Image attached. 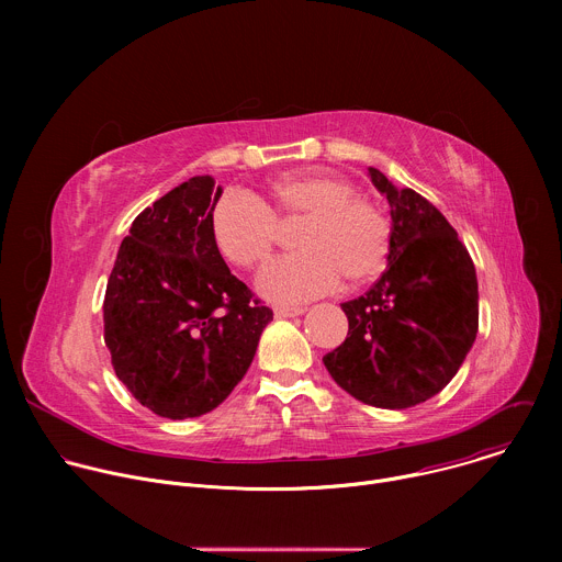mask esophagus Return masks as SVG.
<instances>
[{
    "mask_svg": "<svg viewBox=\"0 0 562 562\" xmlns=\"http://www.w3.org/2000/svg\"><path fill=\"white\" fill-rule=\"evenodd\" d=\"M306 308H302V306H276V317H297V315H302Z\"/></svg>",
    "mask_w": 562,
    "mask_h": 562,
    "instance_id": "esophagus-1",
    "label": "esophagus"
}]
</instances>
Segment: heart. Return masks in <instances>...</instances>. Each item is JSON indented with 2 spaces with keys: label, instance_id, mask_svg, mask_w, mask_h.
Listing matches in <instances>:
<instances>
[{
  "label": "heart",
  "instance_id": "heart-1",
  "mask_svg": "<svg viewBox=\"0 0 562 562\" xmlns=\"http://www.w3.org/2000/svg\"><path fill=\"white\" fill-rule=\"evenodd\" d=\"M297 254L273 260L258 289L276 302H304L349 282L375 278L389 256L391 228L384 213L356 198V187L331 173H293L278 178L265 204L243 193L217 200L211 233L217 251L235 267L254 269L276 249L280 224L300 222Z\"/></svg>",
  "mask_w": 562,
  "mask_h": 562
}]
</instances>
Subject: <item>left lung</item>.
<instances>
[{
	"label": "left lung",
	"instance_id": "obj_1",
	"mask_svg": "<svg viewBox=\"0 0 562 562\" xmlns=\"http://www.w3.org/2000/svg\"><path fill=\"white\" fill-rule=\"evenodd\" d=\"M369 178L391 206L386 271L342 304L347 340L323 362L360 403L407 409L440 393L471 351L477 280L456 228L429 200L373 167Z\"/></svg>",
	"mask_w": 562,
	"mask_h": 562
}]
</instances>
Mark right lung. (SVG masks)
Instances as JSON below:
<instances>
[{"instance_id":"right-lung-1","label":"right lung","mask_w":562,"mask_h":562,"mask_svg":"<svg viewBox=\"0 0 562 562\" xmlns=\"http://www.w3.org/2000/svg\"><path fill=\"white\" fill-rule=\"evenodd\" d=\"M220 195L211 176H195L146 206L106 284L104 342L115 375L142 407L171 420L224 403L273 319L213 243Z\"/></svg>"}]
</instances>
